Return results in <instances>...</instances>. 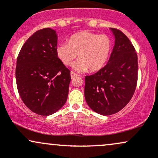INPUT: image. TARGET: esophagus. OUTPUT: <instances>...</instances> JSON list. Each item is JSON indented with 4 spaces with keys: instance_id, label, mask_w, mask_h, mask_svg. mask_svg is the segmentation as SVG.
<instances>
[{
    "instance_id": "obj_1",
    "label": "esophagus",
    "mask_w": 158,
    "mask_h": 158,
    "mask_svg": "<svg viewBox=\"0 0 158 158\" xmlns=\"http://www.w3.org/2000/svg\"><path fill=\"white\" fill-rule=\"evenodd\" d=\"M77 76H78V75L77 73H74V72H73V71L70 72V77H71L72 79H73V78H74L75 77H77Z\"/></svg>"
}]
</instances>
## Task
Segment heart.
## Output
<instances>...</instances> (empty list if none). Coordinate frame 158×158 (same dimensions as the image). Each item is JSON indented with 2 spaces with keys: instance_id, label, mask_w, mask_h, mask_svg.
<instances>
[{
  "instance_id": "b5f03b06",
  "label": "heart",
  "mask_w": 158,
  "mask_h": 158,
  "mask_svg": "<svg viewBox=\"0 0 158 158\" xmlns=\"http://www.w3.org/2000/svg\"><path fill=\"white\" fill-rule=\"evenodd\" d=\"M111 41L108 35L90 31H81L71 35L68 43L56 46V53L63 64L69 66L78 55L73 64L76 70L96 72L102 69L109 56Z\"/></svg>"
}]
</instances>
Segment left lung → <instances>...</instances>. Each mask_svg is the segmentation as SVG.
<instances>
[{
	"label": "left lung",
	"mask_w": 158,
	"mask_h": 158,
	"mask_svg": "<svg viewBox=\"0 0 158 158\" xmlns=\"http://www.w3.org/2000/svg\"><path fill=\"white\" fill-rule=\"evenodd\" d=\"M115 38L113 50L105 67L85 77V97L88 106L101 115L122 110L135 94L138 62L135 49L128 37L110 28Z\"/></svg>",
	"instance_id": "left-lung-1"
}]
</instances>
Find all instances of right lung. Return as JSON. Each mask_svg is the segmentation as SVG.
Returning a JSON list of instances; mask_svg holds the SVG:
<instances>
[{"label":"right lung","mask_w":158,"mask_h":158,"mask_svg":"<svg viewBox=\"0 0 158 158\" xmlns=\"http://www.w3.org/2000/svg\"><path fill=\"white\" fill-rule=\"evenodd\" d=\"M57 34L44 28L27 40L17 59L16 84L27 108L39 115H51L66 102L70 71L56 53Z\"/></svg>","instance_id":"add662e5"}]
</instances>
